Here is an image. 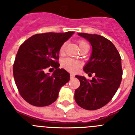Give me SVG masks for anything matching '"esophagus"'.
<instances>
[{"instance_id":"34e87169","label":"esophagus","mask_w":135,"mask_h":135,"mask_svg":"<svg viewBox=\"0 0 135 135\" xmlns=\"http://www.w3.org/2000/svg\"><path fill=\"white\" fill-rule=\"evenodd\" d=\"M75 77V76H74V74H71V76H70V78H71V79H73V78Z\"/></svg>"}]
</instances>
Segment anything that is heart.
<instances>
[{
  "label": "heart",
  "mask_w": 135,
  "mask_h": 135,
  "mask_svg": "<svg viewBox=\"0 0 135 135\" xmlns=\"http://www.w3.org/2000/svg\"><path fill=\"white\" fill-rule=\"evenodd\" d=\"M78 45L80 47V50H82L83 48H84L85 47L88 46V43L84 41H78ZM65 48H66V44L64 43L61 45V46L59 48V52L60 55H63L64 52H65ZM62 66L64 68H65L66 69L69 70L70 71H74L78 69V68L80 66V63L77 60L75 59H71V58H66V59L62 60Z\"/></svg>",
  "instance_id": "heart-1"
}]
</instances>
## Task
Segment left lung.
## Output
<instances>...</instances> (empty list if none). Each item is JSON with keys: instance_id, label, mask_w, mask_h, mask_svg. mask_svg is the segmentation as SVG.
<instances>
[{"instance_id": "left-lung-1", "label": "left lung", "mask_w": 135, "mask_h": 135, "mask_svg": "<svg viewBox=\"0 0 135 135\" xmlns=\"http://www.w3.org/2000/svg\"><path fill=\"white\" fill-rule=\"evenodd\" d=\"M78 35L92 45V55L83 71L94 76L90 80L76 76L80 85L75 90L74 98L83 109L96 110L107 104L119 88L123 77L121 57L115 45L104 37L84 33Z\"/></svg>"}]
</instances>
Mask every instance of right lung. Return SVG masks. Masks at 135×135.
Instances as JSON below:
<instances>
[{
	"label": "right lung",
	"mask_w": 135,
	"mask_h": 135,
	"mask_svg": "<svg viewBox=\"0 0 135 135\" xmlns=\"http://www.w3.org/2000/svg\"><path fill=\"white\" fill-rule=\"evenodd\" d=\"M74 32L38 33L24 41L13 64L15 82L20 95L35 107H46L57 100L61 88L69 82L70 74L59 69L60 47ZM55 71L50 76L45 70Z\"/></svg>",
	"instance_id": "1"
}]
</instances>
